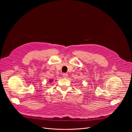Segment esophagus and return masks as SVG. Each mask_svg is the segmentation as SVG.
<instances>
[{
    "label": "esophagus",
    "mask_w": 132,
    "mask_h": 132,
    "mask_svg": "<svg viewBox=\"0 0 132 132\" xmlns=\"http://www.w3.org/2000/svg\"><path fill=\"white\" fill-rule=\"evenodd\" d=\"M63 78H67V77H68V74L66 73H64L63 74Z\"/></svg>",
    "instance_id": "1"
}]
</instances>
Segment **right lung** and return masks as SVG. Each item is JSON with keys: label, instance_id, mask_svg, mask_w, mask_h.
<instances>
[{"label": "right lung", "instance_id": "obj_1", "mask_svg": "<svg viewBox=\"0 0 132 132\" xmlns=\"http://www.w3.org/2000/svg\"><path fill=\"white\" fill-rule=\"evenodd\" d=\"M52 81V80H50V82H51V81Z\"/></svg>", "mask_w": 132, "mask_h": 132}]
</instances>
